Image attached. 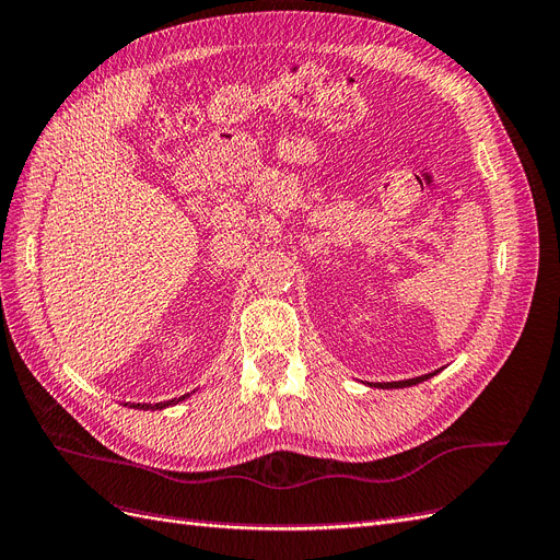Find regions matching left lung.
Listing matches in <instances>:
<instances>
[{
	"instance_id": "obj_1",
	"label": "left lung",
	"mask_w": 560,
	"mask_h": 560,
	"mask_svg": "<svg viewBox=\"0 0 560 560\" xmlns=\"http://www.w3.org/2000/svg\"><path fill=\"white\" fill-rule=\"evenodd\" d=\"M436 374V371H434ZM434 374H425V376H418V378H409V381H395V383H376L378 387H409V385H418V383H422V381H428V378H432Z\"/></svg>"
}]
</instances>
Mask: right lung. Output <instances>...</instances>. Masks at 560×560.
<instances>
[{"label": "right lung", "mask_w": 560, "mask_h": 560, "mask_svg": "<svg viewBox=\"0 0 560 560\" xmlns=\"http://www.w3.org/2000/svg\"><path fill=\"white\" fill-rule=\"evenodd\" d=\"M186 397H189V395H182L177 399H167V401H159V404H130V406H132V409H151V411H156V409H165V406H173L177 401H184Z\"/></svg>", "instance_id": "add662e5"}]
</instances>
